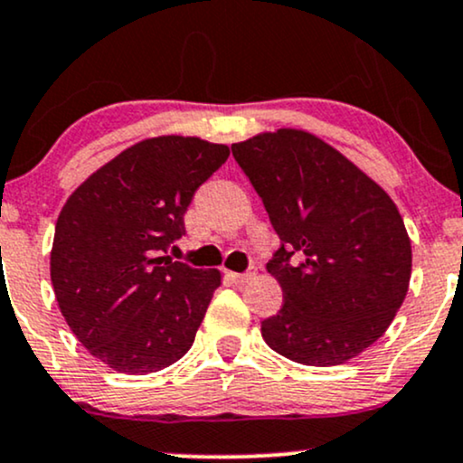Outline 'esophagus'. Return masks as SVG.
Returning <instances> with one entry per match:
<instances>
[{
  "mask_svg": "<svg viewBox=\"0 0 463 463\" xmlns=\"http://www.w3.org/2000/svg\"><path fill=\"white\" fill-rule=\"evenodd\" d=\"M254 272H257V269H254V268H250L248 272H243V274H237V272H228V279H231L232 283H235V285H246L248 280L252 279V276H254Z\"/></svg>",
  "mask_w": 463,
  "mask_h": 463,
  "instance_id": "1",
  "label": "esophagus"
}]
</instances>
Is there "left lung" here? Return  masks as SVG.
Returning a JSON list of instances; mask_svg holds the SVG:
<instances>
[{"label": "left lung", "mask_w": 463, "mask_h": 463, "mask_svg": "<svg viewBox=\"0 0 463 463\" xmlns=\"http://www.w3.org/2000/svg\"><path fill=\"white\" fill-rule=\"evenodd\" d=\"M231 150L280 239L268 272L285 305L261 322L263 339L305 365L357 357L407 296L411 243L396 204L309 132H265Z\"/></svg>", "instance_id": "obj_1"}]
</instances>
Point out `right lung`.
Here are the masks:
<instances>
[{
	"mask_svg": "<svg viewBox=\"0 0 463 463\" xmlns=\"http://www.w3.org/2000/svg\"><path fill=\"white\" fill-rule=\"evenodd\" d=\"M228 154L195 137L141 141L62 206L52 285L78 342L109 368L150 374L194 344L222 276L163 254L184 235L191 198Z\"/></svg>",
	"mask_w": 463,
	"mask_h": 463,
	"instance_id": "obj_1",
	"label": "right lung"
}]
</instances>
